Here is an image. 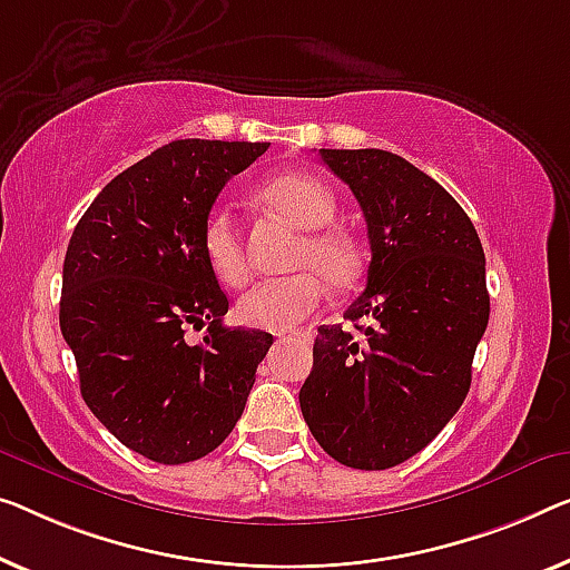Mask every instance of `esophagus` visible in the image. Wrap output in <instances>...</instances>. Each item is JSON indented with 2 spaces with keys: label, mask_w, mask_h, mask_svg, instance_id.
<instances>
[{
  "label": "esophagus",
  "mask_w": 570,
  "mask_h": 570,
  "mask_svg": "<svg viewBox=\"0 0 570 570\" xmlns=\"http://www.w3.org/2000/svg\"><path fill=\"white\" fill-rule=\"evenodd\" d=\"M312 335L309 333H292V335H286L284 340H296V343H307Z\"/></svg>",
  "instance_id": "esophagus-1"
}]
</instances>
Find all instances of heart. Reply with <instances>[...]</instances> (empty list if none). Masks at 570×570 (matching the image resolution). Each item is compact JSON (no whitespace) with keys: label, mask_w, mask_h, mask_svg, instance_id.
<instances>
[{"label":"heart","mask_w":570,"mask_h":570,"mask_svg":"<svg viewBox=\"0 0 570 570\" xmlns=\"http://www.w3.org/2000/svg\"><path fill=\"white\" fill-rule=\"evenodd\" d=\"M256 199L304 230L292 261L294 268L304 271L253 286L237 302V317L248 327L286 333L302 325L320 307L325 296L322 277L333 288L353 282L358 274V248L345 230L327 225L335 217V197L317 176L302 171L278 174L258 186ZM202 253L217 282L225 286H243L248 282L243 237L227 209L209 212V217L204 219Z\"/></svg>","instance_id":"heart-1"}]
</instances>
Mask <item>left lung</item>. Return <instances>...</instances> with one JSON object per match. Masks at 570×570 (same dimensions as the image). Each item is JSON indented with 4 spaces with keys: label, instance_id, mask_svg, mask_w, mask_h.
<instances>
[{
    "label": "left lung",
    "instance_id": "left-lung-1",
    "mask_svg": "<svg viewBox=\"0 0 570 570\" xmlns=\"http://www.w3.org/2000/svg\"><path fill=\"white\" fill-rule=\"evenodd\" d=\"M320 156L361 204L371 263L345 312L358 335L320 327L299 404L327 455L384 471L432 443L469 394L489 325L487 258L461 204L410 160L379 148Z\"/></svg>",
    "mask_w": 570,
    "mask_h": 570
}]
</instances>
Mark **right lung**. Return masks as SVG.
Listing matches in <instances>:
<instances>
[{
	"label": "right lung",
	"mask_w": 570,
	"mask_h": 570,
	"mask_svg": "<svg viewBox=\"0 0 570 570\" xmlns=\"http://www.w3.org/2000/svg\"><path fill=\"white\" fill-rule=\"evenodd\" d=\"M268 142L174 140L115 176L76 225L63 261L61 333L95 417L148 461L212 453L240 420L274 337L223 325L227 296L202 227ZM208 325L199 344L189 326Z\"/></svg>",
	"instance_id": "right-lung-1"
}]
</instances>
